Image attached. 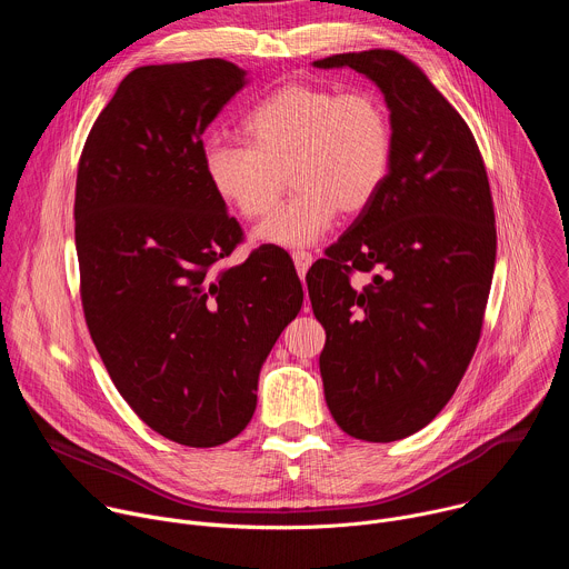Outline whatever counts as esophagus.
<instances>
[{
    "mask_svg": "<svg viewBox=\"0 0 569 569\" xmlns=\"http://www.w3.org/2000/svg\"><path fill=\"white\" fill-rule=\"evenodd\" d=\"M292 261H295L297 274L303 277V274L308 272V268L312 266V254H310V252H303V250H295V252H292Z\"/></svg>",
    "mask_w": 569,
    "mask_h": 569,
    "instance_id": "34e87169",
    "label": "esophagus"
}]
</instances>
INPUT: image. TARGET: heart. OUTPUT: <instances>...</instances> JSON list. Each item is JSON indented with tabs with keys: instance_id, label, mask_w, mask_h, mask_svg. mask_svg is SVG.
<instances>
[{
	"instance_id": "obj_1",
	"label": "heart",
	"mask_w": 569,
	"mask_h": 569,
	"mask_svg": "<svg viewBox=\"0 0 569 569\" xmlns=\"http://www.w3.org/2000/svg\"><path fill=\"white\" fill-rule=\"evenodd\" d=\"M242 132L250 146L213 141L202 164L216 196L248 220L279 204L289 176L297 193L257 229L270 246H310L338 211H365L391 171L389 110L369 90L288 83L248 114Z\"/></svg>"
}]
</instances>
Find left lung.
<instances>
[{
  "label": "left lung",
  "instance_id": "8db88e82",
  "mask_svg": "<svg viewBox=\"0 0 569 569\" xmlns=\"http://www.w3.org/2000/svg\"><path fill=\"white\" fill-rule=\"evenodd\" d=\"M315 67L369 76L389 108L387 182L306 283L327 329L319 371L336 423L398 441L446 408L477 349L498 248L489 176L468 123L405 56L369 49Z\"/></svg>",
  "mask_w": 569,
  "mask_h": 569
}]
</instances>
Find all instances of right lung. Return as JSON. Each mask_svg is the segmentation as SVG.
<instances>
[{
	"label": "right lung",
	"mask_w": 569,
	"mask_h": 569,
	"mask_svg": "<svg viewBox=\"0 0 569 569\" xmlns=\"http://www.w3.org/2000/svg\"><path fill=\"white\" fill-rule=\"evenodd\" d=\"M246 86L220 58L130 71L78 159L76 252L92 342L123 400L189 448L238 437L259 371L303 290L272 246L229 259L242 229L211 189L202 134Z\"/></svg>",
	"instance_id": "1"
}]
</instances>
